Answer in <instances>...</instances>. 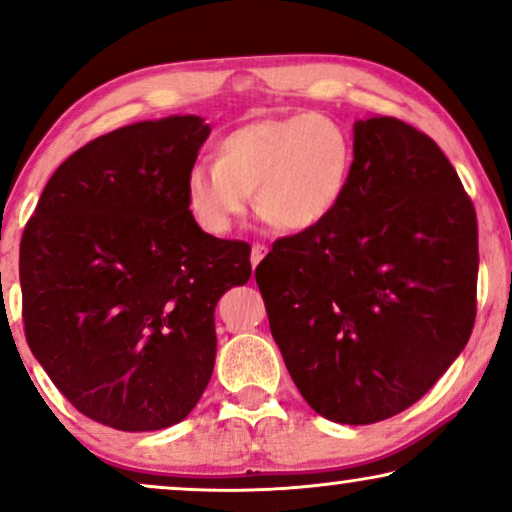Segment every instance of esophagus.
Wrapping results in <instances>:
<instances>
[{
  "label": "esophagus",
  "instance_id": "esophagus-1",
  "mask_svg": "<svg viewBox=\"0 0 512 512\" xmlns=\"http://www.w3.org/2000/svg\"><path fill=\"white\" fill-rule=\"evenodd\" d=\"M265 254H268V247H265V244H254V247H251V265L256 268V265L265 258Z\"/></svg>",
  "mask_w": 512,
  "mask_h": 512
}]
</instances>
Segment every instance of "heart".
I'll list each match as a JSON object with an SVG mask.
<instances>
[{
	"mask_svg": "<svg viewBox=\"0 0 512 512\" xmlns=\"http://www.w3.org/2000/svg\"><path fill=\"white\" fill-rule=\"evenodd\" d=\"M354 172V144L333 118L303 111L242 123L216 144V160L186 174V202L209 235H226L247 212L251 191L265 221L289 233L331 219Z\"/></svg>",
	"mask_w": 512,
	"mask_h": 512,
	"instance_id": "obj_1",
	"label": "heart"
}]
</instances>
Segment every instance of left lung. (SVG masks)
I'll return each mask as SVG.
<instances>
[{"label":"left lung","instance_id":"left-lung-1","mask_svg":"<svg viewBox=\"0 0 512 512\" xmlns=\"http://www.w3.org/2000/svg\"><path fill=\"white\" fill-rule=\"evenodd\" d=\"M256 282L307 405L375 424L417 403L471 338L478 221L429 135L354 123V172L324 226L277 240Z\"/></svg>","mask_w":512,"mask_h":512}]
</instances>
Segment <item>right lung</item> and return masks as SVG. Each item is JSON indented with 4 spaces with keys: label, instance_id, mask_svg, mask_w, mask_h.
<instances>
[{
    "label": "right lung",
    "instance_id": "right-lung-1",
    "mask_svg": "<svg viewBox=\"0 0 512 512\" xmlns=\"http://www.w3.org/2000/svg\"><path fill=\"white\" fill-rule=\"evenodd\" d=\"M209 132L186 114L93 139L25 226L27 345L67 401L111 429H167L195 408L214 370V307L251 277L249 244L205 233L188 209Z\"/></svg>",
    "mask_w": 512,
    "mask_h": 512
}]
</instances>
